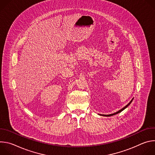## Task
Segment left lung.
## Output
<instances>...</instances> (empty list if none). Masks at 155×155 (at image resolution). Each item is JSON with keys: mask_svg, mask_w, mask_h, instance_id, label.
Returning a JSON list of instances; mask_svg holds the SVG:
<instances>
[{"mask_svg": "<svg viewBox=\"0 0 155 155\" xmlns=\"http://www.w3.org/2000/svg\"><path fill=\"white\" fill-rule=\"evenodd\" d=\"M132 100H133V99H132L130 102H129V103L127 104V105H126L124 107H123L122 109H121V110H120L118 112H117L116 113H115V114H110V115H102V116H105V117H111V116H112V115H116V114H119V113H120L121 112H122L123 110H124L127 106H129L130 104V103L132 102Z\"/></svg>", "mask_w": 155, "mask_h": 155, "instance_id": "obj_1", "label": "left lung"}]
</instances>
